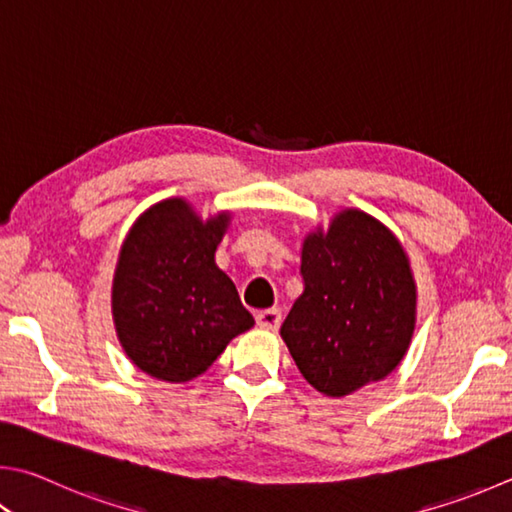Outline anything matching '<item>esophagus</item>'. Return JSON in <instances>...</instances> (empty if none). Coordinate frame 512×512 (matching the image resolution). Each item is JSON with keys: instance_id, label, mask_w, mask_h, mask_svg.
Returning a JSON list of instances; mask_svg holds the SVG:
<instances>
[{"instance_id": "34e87169", "label": "esophagus", "mask_w": 512, "mask_h": 512, "mask_svg": "<svg viewBox=\"0 0 512 512\" xmlns=\"http://www.w3.org/2000/svg\"><path fill=\"white\" fill-rule=\"evenodd\" d=\"M255 320L262 329H277L282 322V311L280 309H264L255 315Z\"/></svg>"}]
</instances>
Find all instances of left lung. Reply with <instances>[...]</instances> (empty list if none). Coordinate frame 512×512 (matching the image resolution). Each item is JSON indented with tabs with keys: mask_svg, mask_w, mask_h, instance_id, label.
I'll use <instances>...</instances> for the list:
<instances>
[{
	"mask_svg": "<svg viewBox=\"0 0 512 512\" xmlns=\"http://www.w3.org/2000/svg\"><path fill=\"white\" fill-rule=\"evenodd\" d=\"M304 291L282 338L306 383L347 396L392 374L410 347L416 286L403 246L380 221L345 210L302 246Z\"/></svg>",
	"mask_w": 512,
	"mask_h": 512,
	"instance_id": "left-lung-1",
	"label": "left lung"
}]
</instances>
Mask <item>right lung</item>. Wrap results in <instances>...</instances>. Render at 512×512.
Listing matches in <instances>:
<instances>
[{"mask_svg": "<svg viewBox=\"0 0 512 512\" xmlns=\"http://www.w3.org/2000/svg\"><path fill=\"white\" fill-rule=\"evenodd\" d=\"M228 221L219 215L203 224L183 199H167L129 230L111 309L120 345L145 374L167 383L197 378L255 324L215 264Z\"/></svg>", "mask_w": 512, "mask_h": 512, "instance_id": "obj_1", "label": "right lung"}]
</instances>
